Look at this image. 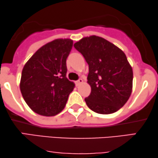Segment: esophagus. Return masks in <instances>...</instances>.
<instances>
[{
	"instance_id": "34e87169",
	"label": "esophagus",
	"mask_w": 158,
	"mask_h": 158,
	"mask_svg": "<svg viewBox=\"0 0 158 158\" xmlns=\"http://www.w3.org/2000/svg\"><path fill=\"white\" fill-rule=\"evenodd\" d=\"M83 83V79H81V78H80L78 81H77L76 82H75V84H76V85L77 86H78V85H81V84H82Z\"/></svg>"
}]
</instances>
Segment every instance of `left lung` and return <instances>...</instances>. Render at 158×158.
I'll list each match as a JSON object with an SVG mask.
<instances>
[{
	"label": "left lung",
	"instance_id": "left-lung-1",
	"mask_svg": "<svg viewBox=\"0 0 158 158\" xmlns=\"http://www.w3.org/2000/svg\"><path fill=\"white\" fill-rule=\"evenodd\" d=\"M74 47L89 64L91 88L87 106L99 114H111L128 101L133 89V69L121 49L101 37L83 38Z\"/></svg>",
	"mask_w": 158,
	"mask_h": 158
}]
</instances>
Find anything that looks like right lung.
Masks as SVG:
<instances>
[{
	"label": "right lung",
	"instance_id": "right-lung-1",
	"mask_svg": "<svg viewBox=\"0 0 158 158\" xmlns=\"http://www.w3.org/2000/svg\"><path fill=\"white\" fill-rule=\"evenodd\" d=\"M73 40L59 38L40 47L24 64L20 91L35 113L54 116L64 110L75 83L66 77Z\"/></svg>",
	"mask_w": 158,
	"mask_h": 158
}]
</instances>
